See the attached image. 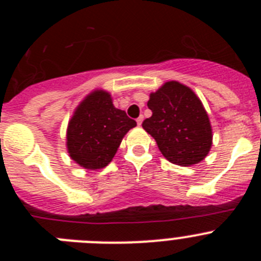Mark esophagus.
<instances>
[{
    "instance_id": "obj_1",
    "label": "esophagus",
    "mask_w": 261,
    "mask_h": 261,
    "mask_svg": "<svg viewBox=\"0 0 261 261\" xmlns=\"http://www.w3.org/2000/svg\"><path fill=\"white\" fill-rule=\"evenodd\" d=\"M142 120H144V117H142V116L138 117V119H137V124H138V125H141V124H142Z\"/></svg>"
}]
</instances>
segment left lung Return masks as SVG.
Here are the masks:
<instances>
[{
  "label": "left lung",
  "mask_w": 261,
  "mask_h": 261,
  "mask_svg": "<svg viewBox=\"0 0 261 261\" xmlns=\"http://www.w3.org/2000/svg\"><path fill=\"white\" fill-rule=\"evenodd\" d=\"M153 115L142 128L155 140L159 150L174 165L201 162L212 147V125L201 100L186 85L168 81L150 94Z\"/></svg>",
  "instance_id": "8db88e82"
}]
</instances>
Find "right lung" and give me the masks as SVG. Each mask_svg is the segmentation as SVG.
Instances as JSON below:
<instances>
[{
    "mask_svg": "<svg viewBox=\"0 0 261 261\" xmlns=\"http://www.w3.org/2000/svg\"><path fill=\"white\" fill-rule=\"evenodd\" d=\"M137 125L117 110L110 93L95 90L75 108L66 130L70 158L86 170H99L112 161L121 140Z\"/></svg>",
    "mask_w": 261,
    "mask_h": 261,
    "instance_id": "obj_1",
    "label": "right lung"
}]
</instances>
